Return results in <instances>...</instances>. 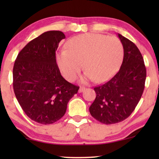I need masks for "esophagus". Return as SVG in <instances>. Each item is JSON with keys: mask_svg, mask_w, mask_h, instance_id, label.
<instances>
[{"mask_svg": "<svg viewBox=\"0 0 159 159\" xmlns=\"http://www.w3.org/2000/svg\"><path fill=\"white\" fill-rule=\"evenodd\" d=\"M84 90H85V88H84V87H80L79 89V93H82Z\"/></svg>", "mask_w": 159, "mask_h": 159, "instance_id": "1", "label": "esophagus"}]
</instances>
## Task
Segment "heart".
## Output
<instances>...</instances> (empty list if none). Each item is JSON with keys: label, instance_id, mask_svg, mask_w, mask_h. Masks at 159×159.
I'll use <instances>...</instances> for the list:
<instances>
[{"label": "heart", "instance_id": "b5f03b06", "mask_svg": "<svg viewBox=\"0 0 159 159\" xmlns=\"http://www.w3.org/2000/svg\"><path fill=\"white\" fill-rule=\"evenodd\" d=\"M66 50L56 55V61L63 76L74 81L84 67L82 81L109 80L116 75L122 62V43L116 37L96 33L82 34L71 38Z\"/></svg>", "mask_w": 159, "mask_h": 159}]
</instances>
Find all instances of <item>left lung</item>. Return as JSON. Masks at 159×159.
<instances>
[{"instance_id": "left-lung-1", "label": "left lung", "mask_w": 159, "mask_h": 159, "mask_svg": "<svg viewBox=\"0 0 159 159\" xmlns=\"http://www.w3.org/2000/svg\"><path fill=\"white\" fill-rule=\"evenodd\" d=\"M124 48L118 72L105 84L94 88L95 101L89 108L91 116L105 125L119 123L133 112L142 96L146 68L135 44L118 34Z\"/></svg>"}]
</instances>
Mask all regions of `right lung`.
I'll return each mask as SVG.
<instances>
[{
  "instance_id": "add662e5",
  "label": "right lung",
  "mask_w": 159,
  "mask_h": 159,
  "mask_svg": "<svg viewBox=\"0 0 159 159\" xmlns=\"http://www.w3.org/2000/svg\"><path fill=\"white\" fill-rule=\"evenodd\" d=\"M64 38L61 31L44 32L24 47L13 68L19 105L30 119L42 125L59 120L80 88L62 77L56 64V51Z\"/></svg>"
}]
</instances>
